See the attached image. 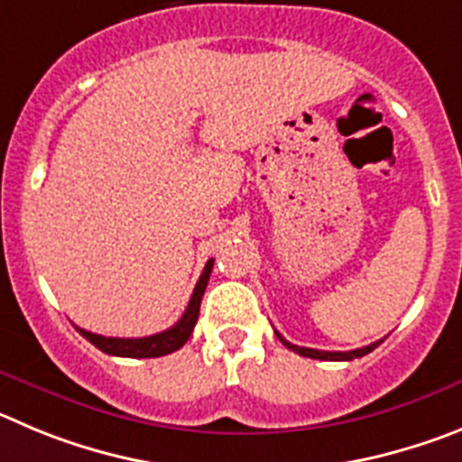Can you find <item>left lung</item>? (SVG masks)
Segmentation results:
<instances>
[{"instance_id":"1","label":"left lung","mask_w":462,"mask_h":462,"mask_svg":"<svg viewBox=\"0 0 462 462\" xmlns=\"http://www.w3.org/2000/svg\"><path fill=\"white\" fill-rule=\"evenodd\" d=\"M278 340H281L288 350L297 352V355L301 356H309V359H324V361H352L356 359V356H364L368 355V352H373L377 347V345L382 343V340H377V343H371V345H365V347H356V350H350V352H324V350H313V347H299V345H292L290 340L282 338L281 334L276 331Z\"/></svg>"}]
</instances>
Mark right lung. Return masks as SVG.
Returning <instances> with one entry per match:
<instances>
[{"label":"right lung","instance_id":"right-lung-1","mask_svg":"<svg viewBox=\"0 0 462 462\" xmlns=\"http://www.w3.org/2000/svg\"><path fill=\"white\" fill-rule=\"evenodd\" d=\"M211 267H214V260H209L205 264L200 273V281L195 285L193 294H190V301L186 306L184 315L180 318V322L172 324L170 329L161 331V334L153 336H144V338H112V336H98L91 334V331L80 329L82 336L89 340L91 345H97L98 350L106 352V355L112 356H128V359H153V356H163L170 355V352L180 350L181 345L190 338L193 334V327L198 322V315H200V301L202 294L207 290V282H209V273Z\"/></svg>","mask_w":462,"mask_h":462}]
</instances>
